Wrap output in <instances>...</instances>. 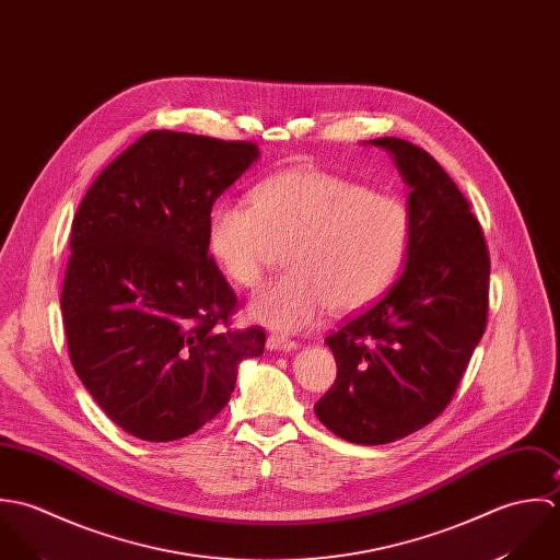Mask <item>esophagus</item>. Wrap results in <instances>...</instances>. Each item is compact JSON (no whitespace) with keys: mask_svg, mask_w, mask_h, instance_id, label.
<instances>
[{"mask_svg":"<svg viewBox=\"0 0 560 560\" xmlns=\"http://www.w3.org/2000/svg\"><path fill=\"white\" fill-rule=\"evenodd\" d=\"M266 346L270 348V350H283V352H292V350H296L299 348V343L296 341H292V339H288V337L283 336H270L268 337V341H266Z\"/></svg>","mask_w":560,"mask_h":560,"instance_id":"esophagus-1","label":"esophagus"}]
</instances>
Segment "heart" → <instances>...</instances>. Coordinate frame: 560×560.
I'll return each mask as SVG.
<instances>
[{"mask_svg": "<svg viewBox=\"0 0 560 560\" xmlns=\"http://www.w3.org/2000/svg\"><path fill=\"white\" fill-rule=\"evenodd\" d=\"M409 208L394 195L316 168L279 173L246 201L212 210L208 246L224 275L255 288L277 246L290 272L264 285L246 314L257 325L294 334L327 310L352 312L374 301L402 268L411 244Z\"/></svg>", "mask_w": 560, "mask_h": 560, "instance_id": "heart-1", "label": "heart"}]
</instances>
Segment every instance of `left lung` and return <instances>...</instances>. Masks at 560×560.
Instances as JSON below:
<instances>
[{"mask_svg": "<svg viewBox=\"0 0 560 560\" xmlns=\"http://www.w3.org/2000/svg\"><path fill=\"white\" fill-rule=\"evenodd\" d=\"M363 144L387 151L411 190V244L396 283L325 339L337 378L314 411L337 438L381 446L446 409L485 334L489 250L467 199L433 155L389 136Z\"/></svg>", "mask_w": 560, "mask_h": 560, "instance_id": "1", "label": "left lung"}]
</instances>
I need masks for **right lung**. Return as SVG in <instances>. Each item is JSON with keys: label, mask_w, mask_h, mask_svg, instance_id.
<instances>
[{"label": "right lung", "mask_w": 560, "mask_h": 560, "mask_svg": "<svg viewBox=\"0 0 560 560\" xmlns=\"http://www.w3.org/2000/svg\"><path fill=\"white\" fill-rule=\"evenodd\" d=\"M253 142L149 131L93 182L71 226L62 323L71 363L125 433L175 442L214 420L261 329L208 255L214 201L255 162Z\"/></svg>", "instance_id": "1"}]
</instances>
